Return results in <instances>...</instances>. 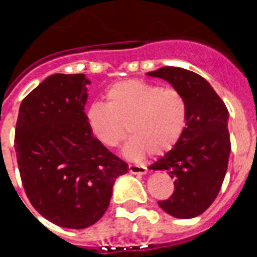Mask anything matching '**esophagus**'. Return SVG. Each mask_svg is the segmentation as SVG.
<instances>
[{"mask_svg": "<svg viewBox=\"0 0 257 257\" xmlns=\"http://www.w3.org/2000/svg\"><path fill=\"white\" fill-rule=\"evenodd\" d=\"M128 171L134 175H145L147 174V167L138 165H128Z\"/></svg>", "mask_w": 257, "mask_h": 257, "instance_id": "34e87169", "label": "esophagus"}]
</instances>
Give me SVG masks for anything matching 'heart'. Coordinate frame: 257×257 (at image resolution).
<instances>
[{"label":"heart","mask_w":257,"mask_h":257,"mask_svg":"<svg viewBox=\"0 0 257 257\" xmlns=\"http://www.w3.org/2000/svg\"><path fill=\"white\" fill-rule=\"evenodd\" d=\"M105 99L106 103L88 106V124L108 148L117 147L130 133L123 148L128 160L171 151L185 133L189 106L176 88L127 79L110 86Z\"/></svg>","instance_id":"heart-1"}]
</instances>
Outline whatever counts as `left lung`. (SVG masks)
<instances>
[{"label": "left lung", "instance_id": "1", "mask_svg": "<svg viewBox=\"0 0 257 257\" xmlns=\"http://www.w3.org/2000/svg\"><path fill=\"white\" fill-rule=\"evenodd\" d=\"M162 78L185 96L189 106L183 138L170 152L149 166L174 179V194L158 205L178 219H192L215 201L225 178L230 153L229 112L212 86L199 74L176 67L147 73Z\"/></svg>", "mask_w": 257, "mask_h": 257}]
</instances>
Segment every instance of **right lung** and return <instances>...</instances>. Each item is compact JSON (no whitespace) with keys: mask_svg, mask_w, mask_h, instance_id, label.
Segmentation results:
<instances>
[{"mask_svg":"<svg viewBox=\"0 0 257 257\" xmlns=\"http://www.w3.org/2000/svg\"><path fill=\"white\" fill-rule=\"evenodd\" d=\"M85 74L47 77L22 101L15 152L27 197L63 228L85 229L101 219L126 162L92 135L85 113Z\"/></svg>","mask_w":257,"mask_h":257,"instance_id":"add662e5","label":"right lung"}]
</instances>
